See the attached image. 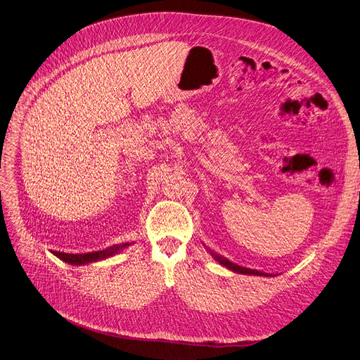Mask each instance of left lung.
<instances>
[{
  "mask_svg": "<svg viewBox=\"0 0 360 360\" xmlns=\"http://www.w3.org/2000/svg\"><path fill=\"white\" fill-rule=\"evenodd\" d=\"M207 248V247H205ZM210 251V254L218 261V263L224 267H226L228 270H231L234 273H238V274H248V276H263V277H274L276 274H270V273H264V271H258V270H254V269H247V267H241L236 263H233V261H230L228 258H225L224 255H219L218 252H214L211 251L210 248H207Z\"/></svg>",
  "mask_w": 360,
  "mask_h": 360,
  "instance_id": "1",
  "label": "left lung"
}]
</instances>
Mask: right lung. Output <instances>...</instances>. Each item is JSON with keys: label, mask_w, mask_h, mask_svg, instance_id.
I'll return each instance as SVG.
<instances>
[{"label": "right lung", "mask_w": 360, "mask_h": 360, "mask_svg": "<svg viewBox=\"0 0 360 360\" xmlns=\"http://www.w3.org/2000/svg\"><path fill=\"white\" fill-rule=\"evenodd\" d=\"M129 245H132V243H123V244H115L109 248L101 250V251H93V252H84V254H69V252H60V251H51L56 257L63 259L64 263L72 264V266H84L90 263H97V261L106 259L109 257H113L127 248Z\"/></svg>", "instance_id": "1"}]
</instances>
